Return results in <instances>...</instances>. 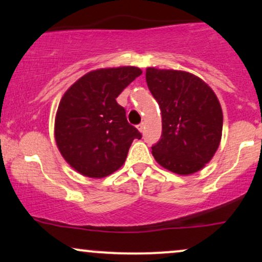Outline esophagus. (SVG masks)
<instances>
[{
  "label": "esophagus",
  "mask_w": 262,
  "mask_h": 262,
  "mask_svg": "<svg viewBox=\"0 0 262 262\" xmlns=\"http://www.w3.org/2000/svg\"><path fill=\"white\" fill-rule=\"evenodd\" d=\"M137 128H138V130H140L141 132H143V130H144V122H141L140 125H137Z\"/></svg>",
  "instance_id": "esophagus-1"
}]
</instances>
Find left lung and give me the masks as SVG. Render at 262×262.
<instances>
[{
    "mask_svg": "<svg viewBox=\"0 0 262 262\" xmlns=\"http://www.w3.org/2000/svg\"><path fill=\"white\" fill-rule=\"evenodd\" d=\"M148 89L161 112L160 140L151 146L156 160L179 173H194L211 160L222 134L221 105L202 79L179 70L148 68Z\"/></svg>",
    "mask_w": 262,
    "mask_h": 262,
    "instance_id": "8db88e82",
    "label": "left lung"
}]
</instances>
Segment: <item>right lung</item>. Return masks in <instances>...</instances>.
<instances>
[{"instance_id": "1", "label": "right lung", "mask_w": 262, "mask_h": 262, "mask_svg": "<svg viewBox=\"0 0 262 262\" xmlns=\"http://www.w3.org/2000/svg\"><path fill=\"white\" fill-rule=\"evenodd\" d=\"M141 74L136 67L95 70L64 93L54 135L64 159L77 172L89 177L111 175L124 164L132 141L142 138L116 102Z\"/></svg>"}]
</instances>
